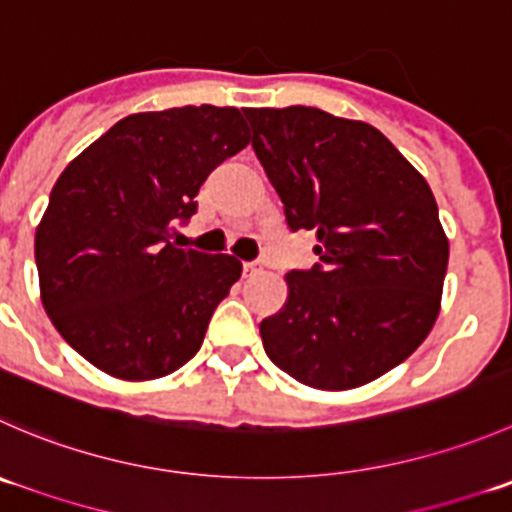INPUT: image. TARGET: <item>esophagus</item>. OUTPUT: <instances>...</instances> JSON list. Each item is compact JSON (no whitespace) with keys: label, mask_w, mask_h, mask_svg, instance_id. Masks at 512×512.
Masks as SVG:
<instances>
[{"label":"esophagus","mask_w":512,"mask_h":512,"mask_svg":"<svg viewBox=\"0 0 512 512\" xmlns=\"http://www.w3.org/2000/svg\"><path fill=\"white\" fill-rule=\"evenodd\" d=\"M260 270H262L260 262H245V265H242V272H245V277L257 275V272H260Z\"/></svg>","instance_id":"esophagus-1"}]
</instances>
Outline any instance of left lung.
<instances>
[{"label": "left lung", "mask_w": 512, "mask_h": 512, "mask_svg": "<svg viewBox=\"0 0 512 512\" xmlns=\"http://www.w3.org/2000/svg\"><path fill=\"white\" fill-rule=\"evenodd\" d=\"M252 147L292 230H315L320 265L287 272V300L260 322L267 357L315 390L385 375L430 335L448 235L425 177L360 119L317 107L245 109Z\"/></svg>", "instance_id": "left-lung-1"}]
</instances>
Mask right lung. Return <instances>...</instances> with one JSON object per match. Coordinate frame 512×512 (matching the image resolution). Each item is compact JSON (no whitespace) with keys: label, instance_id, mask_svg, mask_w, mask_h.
Returning a JSON list of instances; mask_svg holds the SVG:
<instances>
[{"label":"right lung","instance_id":"obj_1","mask_svg":"<svg viewBox=\"0 0 512 512\" xmlns=\"http://www.w3.org/2000/svg\"><path fill=\"white\" fill-rule=\"evenodd\" d=\"M250 145L237 107L137 112L74 157L34 235L39 297L59 335L97 370L145 382L195 357L240 280L232 255L180 250L212 170Z\"/></svg>","mask_w":512,"mask_h":512}]
</instances>
